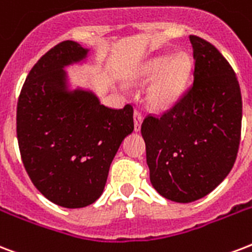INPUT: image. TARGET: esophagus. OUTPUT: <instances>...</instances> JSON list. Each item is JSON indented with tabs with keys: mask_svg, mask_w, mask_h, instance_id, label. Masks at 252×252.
<instances>
[{
	"mask_svg": "<svg viewBox=\"0 0 252 252\" xmlns=\"http://www.w3.org/2000/svg\"><path fill=\"white\" fill-rule=\"evenodd\" d=\"M133 120H134V130L139 132L140 128H141V123H143V116L139 111H134L133 113Z\"/></svg>",
	"mask_w": 252,
	"mask_h": 252,
	"instance_id": "obj_1",
	"label": "esophagus"
}]
</instances>
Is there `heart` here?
Segmentation results:
<instances>
[{
  "instance_id": "b5f03b06",
  "label": "heart",
  "mask_w": 252,
  "mask_h": 252,
  "mask_svg": "<svg viewBox=\"0 0 252 252\" xmlns=\"http://www.w3.org/2000/svg\"><path fill=\"white\" fill-rule=\"evenodd\" d=\"M193 62L188 54L177 55H158L130 75L134 82H145L152 79L144 90V103L148 108L156 112H165L172 109L181 100L190 76Z\"/></svg>"
}]
</instances>
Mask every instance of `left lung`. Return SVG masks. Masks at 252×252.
<instances>
[{
    "mask_svg": "<svg viewBox=\"0 0 252 252\" xmlns=\"http://www.w3.org/2000/svg\"><path fill=\"white\" fill-rule=\"evenodd\" d=\"M193 87L161 118L141 124L152 186L164 198L194 202L227 177L241 141L242 95L223 55L197 35Z\"/></svg>",
    "mask_w": 252,
    "mask_h": 252,
    "instance_id": "1",
    "label": "left lung"
}]
</instances>
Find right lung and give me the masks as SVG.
<instances>
[{"label": "right lung", "instance_id": "right-lung-1", "mask_svg": "<svg viewBox=\"0 0 252 252\" xmlns=\"http://www.w3.org/2000/svg\"><path fill=\"white\" fill-rule=\"evenodd\" d=\"M90 49L64 41L34 64L17 105L22 162L36 189L67 209L91 205L104 190L133 108L112 109L91 88L72 86L66 67L86 64Z\"/></svg>", "mask_w": 252, "mask_h": 252}]
</instances>
